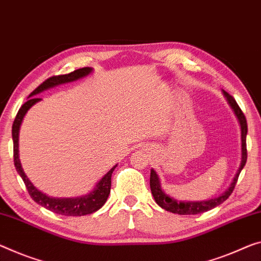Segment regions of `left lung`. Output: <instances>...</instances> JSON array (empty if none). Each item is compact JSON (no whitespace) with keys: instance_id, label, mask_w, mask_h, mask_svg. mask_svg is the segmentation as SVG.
<instances>
[{"instance_id":"1","label":"left lung","mask_w":261,"mask_h":261,"mask_svg":"<svg viewBox=\"0 0 261 261\" xmlns=\"http://www.w3.org/2000/svg\"><path fill=\"white\" fill-rule=\"evenodd\" d=\"M224 95H225L228 103H230L231 107L233 108L236 115L240 122V127H242V163H240V167L236 174L233 181H232L231 186L228 187V189L222 194L218 197L212 198L209 200H203V202H178L174 198L169 197V196L164 194L161 189V186H160V181L156 172L151 169L150 170V190L151 194L154 196L155 202L159 204L162 209L170 211L172 214H178V215H197V214H202V212L209 211L214 207L218 206L219 204H222L223 202L230 197V195L233 191L236 184H237L239 174L242 169L245 166L246 160H247V149H246V134H247V122H246V118L244 115L243 111L240 110V107L238 106L237 101H236L234 98L227 93V92L223 91Z\"/></svg>"}]
</instances>
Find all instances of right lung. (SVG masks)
<instances>
[{"label":"right lung","mask_w":261,"mask_h":261,"mask_svg":"<svg viewBox=\"0 0 261 261\" xmlns=\"http://www.w3.org/2000/svg\"><path fill=\"white\" fill-rule=\"evenodd\" d=\"M92 71L91 67H83V69H78L71 73L67 74H61V75H54V77L47 78L45 82H43L37 89H35L29 94V99L27 102H24L22 107L19 108L16 118L13 123V142H14V164L16 167V170L21 176L24 184H25L27 190L29 192L30 197L33 198L36 203H38L39 205L45 207V209L50 210L55 214L63 215V216H85L90 215L92 212H95L99 210L108 198V195L111 192V177L113 174V170L115 167L107 172L103 177L100 179L99 183L95 186L94 190L90 192L89 195L82 196V197L77 198H52L43 194L39 190L36 189L34 184L29 181V178L27 177V175L24 174V171L21 167V162L18 159V132L19 126H21L22 120L24 115L29 108L35 105L36 102H38L41 98L36 97V94L41 93V92L45 91L51 87L61 85V84L74 82L79 78L85 77Z\"/></svg>","instance_id":"add662e5"}]
</instances>
